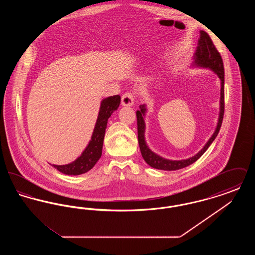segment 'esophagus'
I'll list each match as a JSON object with an SVG mask.
<instances>
[{
    "label": "esophagus",
    "mask_w": 255,
    "mask_h": 255,
    "mask_svg": "<svg viewBox=\"0 0 255 255\" xmlns=\"http://www.w3.org/2000/svg\"><path fill=\"white\" fill-rule=\"evenodd\" d=\"M133 95L130 92L125 93L122 97V104L123 106H132L133 104Z\"/></svg>",
    "instance_id": "esophagus-1"
}]
</instances>
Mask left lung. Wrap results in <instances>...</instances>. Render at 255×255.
Here are the masks:
<instances>
[{"instance_id": "obj_1", "label": "left lung", "mask_w": 255, "mask_h": 255, "mask_svg": "<svg viewBox=\"0 0 255 255\" xmlns=\"http://www.w3.org/2000/svg\"><path fill=\"white\" fill-rule=\"evenodd\" d=\"M194 66L202 67L212 70L214 73L218 75L221 80V97H220V113H219L218 123L215 129V132L211 135L209 140L204 146V148L198 152L195 156L191 158L182 159V160H171L163 158L154 152H152L149 147L146 144L144 132H145V122H144V116H145V104L140 105L138 111H136V121H137V137H138V144L141 152V156L144 158L147 164L151 167L159 170H166V171H173L184 168L190 164H192L197 159L201 158L204 153L207 150V148L213 142L218 134L220 128L222 126V122L224 119V112H225V71H224V63L221 57V54L215 48L211 38L206 33V31H200V38L198 40V46L195 51Z\"/></svg>"}]
</instances>
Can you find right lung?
I'll return each mask as SVG.
<instances>
[{"mask_svg":"<svg viewBox=\"0 0 255 255\" xmlns=\"http://www.w3.org/2000/svg\"><path fill=\"white\" fill-rule=\"evenodd\" d=\"M120 104L121 97L119 95L103 99L100 104V109L93 135L81 156L69 164H52V166L63 174L73 176L84 174L89 170L92 169L102 155V146L105 135V130L107 128L108 119L116 110H118Z\"/></svg>","mask_w":255,"mask_h":255,"instance_id":"obj_1","label":"right lung"}]
</instances>
